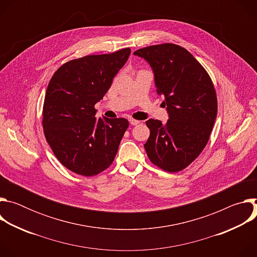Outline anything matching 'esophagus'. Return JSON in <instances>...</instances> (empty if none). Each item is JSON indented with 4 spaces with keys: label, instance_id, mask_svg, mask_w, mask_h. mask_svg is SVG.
<instances>
[{
    "label": "esophagus",
    "instance_id": "34e87169",
    "mask_svg": "<svg viewBox=\"0 0 257 257\" xmlns=\"http://www.w3.org/2000/svg\"><path fill=\"white\" fill-rule=\"evenodd\" d=\"M129 122H130V124H131V125H133V126H135V125H138V124L140 123V121H138V120H135V119H130V120H129Z\"/></svg>",
    "mask_w": 257,
    "mask_h": 257
}]
</instances>
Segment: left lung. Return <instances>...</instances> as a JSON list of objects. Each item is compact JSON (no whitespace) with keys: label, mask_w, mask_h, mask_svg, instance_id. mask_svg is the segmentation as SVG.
Returning <instances> with one entry per match:
<instances>
[{"label":"left lung","mask_w":257,"mask_h":257,"mask_svg":"<svg viewBox=\"0 0 257 257\" xmlns=\"http://www.w3.org/2000/svg\"><path fill=\"white\" fill-rule=\"evenodd\" d=\"M151 65L157 92L163 95L169 120L150 119L144 149L151 162L170 173L188 167L203 151L217 113L213 83L201 64L174 44L146 47L133 53Z\"/></svg>","instance_id":"left-lung-1"}]
</instances>
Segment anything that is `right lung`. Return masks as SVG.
Returning <instances> with one entry per match:
<instances>
[{
    "instance_id": "obj_1",
    "label": "right lung",
    "mask_w": 257,
    "mask_h": 257,
    "mask_svg": "<svg viewBox=\"0 0 257 257\" xmlns=\"http://www.w3.org/2000/svg\"><path fill=\"white\" fill-rule=\"evenodd\" d=\"M130 53L128 48L71 60L50 80L43 108L44 132L56 158L73 173L95 176L111 166L117 155L129 122L96 119L94 105Z\"/></svg>"
}]
</instances>
